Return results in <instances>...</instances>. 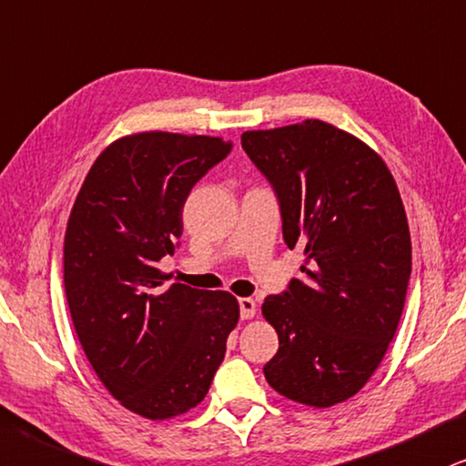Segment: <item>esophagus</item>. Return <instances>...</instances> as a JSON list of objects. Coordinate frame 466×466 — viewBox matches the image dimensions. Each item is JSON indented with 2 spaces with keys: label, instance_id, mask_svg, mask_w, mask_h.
Here are the masks:
<instances>
[{
  "label": "esophagus",
  "instance_id": "1",
  "mask_svg": "<svg viewBox=\"0 0 466 466\" xmlns=\"http://www.w3.org/2000/svg\"><path fill=\"white\" fill-rule=\"evenodd\" d=\"M238 303H240V318H243V320H251V318L258 314V305L253 299L245 297V299H240Z\"/></svg>",
  "mask_w": 466,
  "mask_h": 466
}]
</instances>
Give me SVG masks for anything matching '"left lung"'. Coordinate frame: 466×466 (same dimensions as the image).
<instances>
[{"label":"left lung","mask_w":466,"mask_h":466,"mask_svg":"<svg viewBox=\"0 0 466 466\" xmlns=\"http://www.w3.org/2000/svg\"><path fill=\"white\" fill-rule=\"evenodd\" d=\"M240 144L279 198L301 277L267 297L279 338L264 365L277 393L314 409L344 402L372 379L396 335L410 277V232L385 161L322 120L245 131Z\"/></svg>","instance_id":"8db88e82"}]
</instances>
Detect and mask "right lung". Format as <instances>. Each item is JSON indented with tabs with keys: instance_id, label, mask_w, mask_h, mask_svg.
<instances>
[{
	"instance_id": "1",
	"label": "right lung",
	"mask_w": 466,
	"mask_h": 466,
	"mask_svg": "<svg viewBox=\"0 0 466 466\" xmlns=\"http://www.w3.org/2000/svg\"><path fill=\"white\" fill-rule=\"evenodd\" d=\"M232 144L141 131L111 141L87 172L64 237V288L87 361L107 391L146 420H172L208 393L237 327L226 290L158 286L182 237L193 185Z\"/></svg>"
}]
</instances>
